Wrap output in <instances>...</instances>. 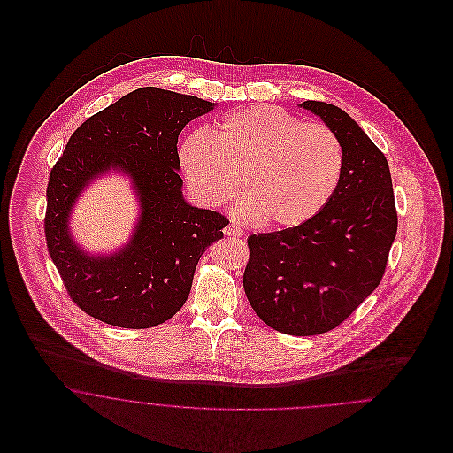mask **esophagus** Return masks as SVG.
Here are the masks:
<instances>
[{
  "instance_id": "34e87169",
  "label": "esophagus",
  "mask_w": 453,
  "mask_h": 453,
  "mask_svg": "<svg viewBox=\"0 0 453 453\" xmlns=\"http://www.w3.org/2000/svg\"><path fill=\"white\" fill-rule=\"evenodd\" d=\"M224 234L231 237H241L242 236V229H241L237 224H234V222H231V224H227V226L224 227Z\"/></svg>"
}]
</instances>
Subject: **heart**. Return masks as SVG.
I'll list each match as a JSON object with an SVG mask.
<instances>
[{"mask_svg":"<svg viewBox=\"0 0 453 453\" xmlns=\"http://www.w3.org/2000/svg\"><path fill=\"white\" fill-rule=\"evenodd\" d=\"M180 165L203 205L229 202L239 185L246 196L239 203L242 219L297 227L333 200L345 156L336 134L323 124H303L275 105H255L224 115L211 135L196 130L185 137Z\"/></svg>","mask_w":453,"mask_h":453,"instance_id":"1","label":"heart"}]
</instances>
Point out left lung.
Instances as JSON below:
<instances>
[{"label": "left lung", "instance_id": "obj_1", "mask_svg": "<svg viewBox=\"0 0 453 453\" xmlns=\"http://www.w3.org/2000/svg\"><path fill=\"white\" fill-rule=\"evenodd\" d=\"M342 142L340 187L321 214L297 227L248 237L246 297L270 327L292 336L327 333L382 280L397 233L388 159L342 108L307 100Z\"/></svg>", "mask_w": 453, "mask_h": 453}]
</instances>
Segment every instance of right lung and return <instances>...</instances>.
Here are the masks:
<instances>
[{"mask_svg": "<svg viewBox=\"0 0 453 453\" xmlns=\"http://www.w3.org/2000/svg\"><path fill=\"white\" fill-rule=\"evenodd\" d=\"M212 102L146 87L91 115L73 132L49 174L43 219L47 250L65 290L88 316L117 327L168 321L188 299L203 251L224 236L227 217L185 202L178 135ZM122 169L140 195L142 217L130 244L89 257L70 239L66 219L87 183Z\"/></svg>", "mask_w": 453, "mask_h": 453, "instance_id": "obj_1", "label": "right lung"}]
</instances>
